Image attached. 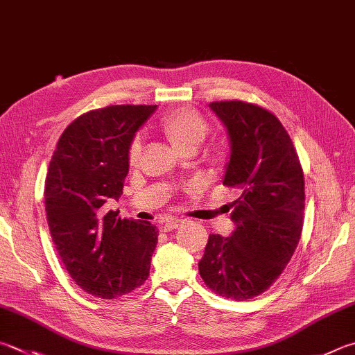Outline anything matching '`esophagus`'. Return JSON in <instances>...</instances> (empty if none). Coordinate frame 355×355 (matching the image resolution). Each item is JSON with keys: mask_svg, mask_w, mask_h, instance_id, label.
<instances>
[{"mask_svg": "<svg viewBox=\"0 0 355 355\" xmlns=\"http://www.w3.org/2000/svg\"><path fill=\"white\" fill-rule=\"evenodd\" d=\"M182 223H183V220H180V218H167V220H164L161 227H163L164 231H172V230L178 228Z\"/></svg>", "mask_w": 355, "mask_h": 355, "instance_id": "34e87169", "label": "esophagus"}]
</instances>
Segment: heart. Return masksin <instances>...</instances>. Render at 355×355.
Listing matches in <instances>:
<instances>
[{
  "mask_svg": "<svg viewBox=\"0 0 355 355\" xmlns=\"http://www.w3.org/2000/svg\"><path fill=\"white\" fill-rule=\"evenodd\" d=\"M158 128L177 152H183L186 149H197L198 146H202L209 132L208 122L202 118V114L191 110V108H182V110L167 113L159 121ZM139 150L141 143L139 141H135L130 147L132 163L138 159Z\"/></svg>",
  "mask_w": 355,
  "mask_h": 355,
  "instance_id": "1",
  "label": "heart"
}]
</instances>
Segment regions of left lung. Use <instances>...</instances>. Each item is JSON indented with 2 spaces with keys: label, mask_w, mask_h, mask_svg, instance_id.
<instances>
[{
  "label": "left lung",
  "mask_w": 355,
  "mask_h": 355,
  "mask_svg": "<svg viewBox=\"0 0 355 355\" xmlns=\"http://www.w3.org/2000/svg\"><path fill=\"white\" fill-rule=\"evenodd\" d=\"M209 108L228 135L223 184L239 191L234 230L209 234L198 273L223 298L250 300L273 284L300 242L304 177L292 139L275 114L242 101Z\"/></svg>",
  "instance_id": "1"
}]
</instances>
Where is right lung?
Wrapping results in <instances>:
<instances>
[{
  "label": "right lung",
  "instance_id": "add662e5",
  "mask_svg": "<svg viewBox=\"0 0 355 355\" xmlns=\"http://www.w3.org/2000/svg\"><path fill=\"white\" fill-rule=\"evenodd\" d=\"M157 105H112L82 114L57 143L44 182V209L57 253L77 286L102 300L149 278L158 230L108 211L119 200L137 132Z\"/></svg>",
  "mask_w": 355,
  "mask_h": 355
}]
</instances>
